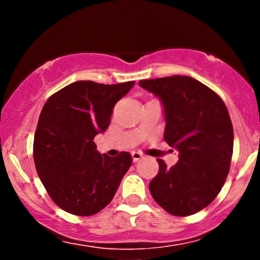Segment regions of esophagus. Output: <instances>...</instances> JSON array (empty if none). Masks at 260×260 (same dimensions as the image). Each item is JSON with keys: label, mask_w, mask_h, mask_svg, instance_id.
Segmentation results:
<instances>
[{"label": "esophagus", "mask_w": 260, "mask_h": 260, "mask_svg": "<svg viewBox=\"0 0 260 260\" xmlns=\"http://www.w3.org/2000/svg\"><path fill=\"white\" fill-rule=\"evenodd\" d=\"M142 154L140 153V152H132V159H133V162H137V161H140L141 158H142Z\"/></svg>", "instance_id": "1"}]
</instances>
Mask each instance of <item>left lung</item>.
Masks as SVG:
<instances>
[{
    "label": "left lung",
    "mask_w": 260,
    "mask_h": 260,
    "mask_svg": "<svg viewBox=\"0 0 260 260\" xmlns=\"http://www.w3.org/2000/svg\"><path fill=\"white\" fill-rule=\"evenodd\" d=\"M161 99L166 118L164 140L179 151V161L149 182L157 204L175 216H188L210 205L230 170L234 132L222 99L191 77L141 80Z\"/></svg>",
    "instance_id": "1"
}]
</instances>
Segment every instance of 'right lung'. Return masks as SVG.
<instances>
[{
    "mask_svg": "<svg viewBox=\"0 0 260 260\" xmlns=\"http://www.w3.org/2000/svg\"><path fill=\"white\" fill-rule=\"evenodd\" d=\"M135 81L99 84L79 80L48 99L34 137V161L41 182L60 209L90 216L114 198L132 156L96 151L94 137L106 132L113 108Z\"/></svg>",
    "mask_w": 260,
    "mask_h": 260,
    "instance_id": "add662e5",
    "label": "right lung"
}]
</instances>
